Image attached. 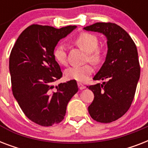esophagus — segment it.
I'll return each instance as SVG.
<instances>
[{
  "label": "esophagus",
  "mask_w": 148,
  "mask_h": 148,
  "mask_svg": "<svg viewBox=\"0 0 148 148\" xmlns=\"http://www.w3.org/2000/svg\"><path fill=\"white\" fill-rule=\"evenodd\" d=\"M77 85H78V88L80 90H83V89L85 88V86L84 85V84H82L81 83H77Z\"/></svg>",
  "instance_id": "obj_1"
}]
</instances>
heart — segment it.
Here are the masks:
<instances>
[{
	"label": "heart",
	"mask_w": 148,
	"mask_h": 148,
	"mask_svg": "<svg viewBox=\"0 0 148 148\" xmlns=\"http://www.w3.org/2000/svg\"><path fill=\"white\" fill-rule=\"evenodd\" d=\"M74 43L87 53L86 61H89L94 65H99L103 62L105 57V51L98 45L99 40L97 36L87 32H82L74 39ZM53 57L60 64H67V53L63 45H58L55 47ZM92 73V66L88 64L80 67H69L65 71L64 74L68 80L84 82Z\"/></svg>",
	"instance_id": "heart-1"
}]
</instances>
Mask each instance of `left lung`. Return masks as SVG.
Here are the masks:
<instances>
[{"label":"left lung","mask_w":148,"mask_h":148,"mask_svg":"<svg viewBox=\"0 0 148 148\" xmlns=\"http://www.w3.org/2000/svg\"><path fill=\"white\" fill-rule=\"evenodd\" d=\"M84 29L102 33L108 39L106 60L94 77L106 81L87 88L95 95L88 107L90 117L110 123L128 110L134 97L140 72L138 50L131 36L114 23L97 22Z\"/></svg>","instance_id":"left-lung-1"}]
</instances>
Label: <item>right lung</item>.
<instances>
[{
    "label": "right lung",
    "mask_w": 148,
    "mask_h": 148,
    "mask_svg": "<svg viewBox=\"0 0 148 148\" xmlns=\"http://www.w3.org/2000/svg\"><path fill=\"white\" fill-rule=\"evenodd\" d=\"M76 26L60 29L32 24L16 40L9 58L14 97L27 118L48 127L63 121L67 105L78 90L76 81L54 86L62 72L53 57L58 42Z\"/></svg>",
    "instance_id": "right-lung-1"
}]
</instances>
